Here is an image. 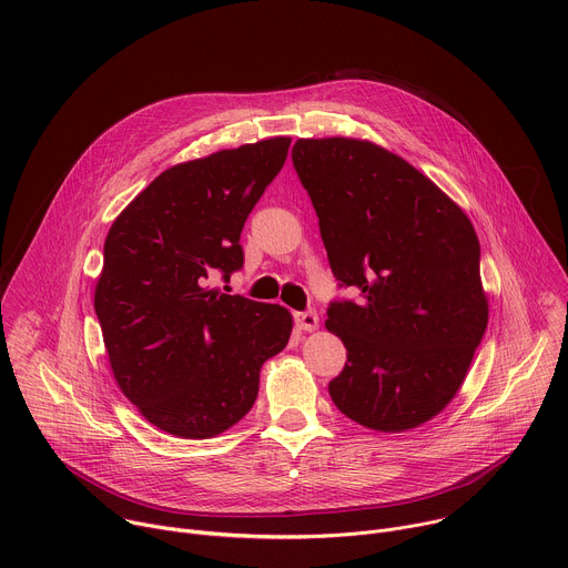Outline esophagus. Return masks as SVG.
Returning a JSON list of instances; mask_svg holds the SVG:
<instances>
[{"label": "esophagus", "instance_id": "obj_1", "mask_svg": "<svg viewBox=\"0 0 568 568\" xmlns=\"http://www.w3.org/2000/svg\"><path fill=\"white\" fill-rule=\"evenodd\" d=\"M294 321H296V326H298L301 331H307V333H312V331L318 328V314H316L314 310L296 312V314H294Z\"/></svg>", "mask_w": 568, "mask_h": 568}]
</instances>
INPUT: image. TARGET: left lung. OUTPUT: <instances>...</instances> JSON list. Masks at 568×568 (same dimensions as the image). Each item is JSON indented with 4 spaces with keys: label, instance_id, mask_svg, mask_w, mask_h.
Masks as SVG:
<instances>
[{
    "label": "left lung",
    "instance_id": "left-lung-1",
    "mask_svg": "<svg viewBox=\"0 0 568 568\" xmlns=\"http://www.w3.org/2000/svg\"><path fill=\"white\" fill-rule=\"evenodd\" d=\"M294 171L339 287L326 328L348 359L328 384L337 409L377 432L440 414L488 328L480 247L467 215L402 156L359 139H298Z\"/></svg>",
    "mask_w": 568,
    "mask_h": 568
}]
</instances>
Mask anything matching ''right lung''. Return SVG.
Segmentation results:
<instances>
[{
	"label": "right lung",
	"mask_w": 568,
	"mask_h": 568,
	"mask_svg": "<svg viewBox=\"0 0 568 568\" xmlns=\"http://www.w3.org/2000/svg\"><path fill=\"white\" fill-rule=\"evenodd\" d=\"M290 139L220 150L161 173L114 220L94 310L114 377L161 432L213 438L256 402L292 333L272 303L209 287L245 263L240 233L281 173Z\"/></svg>",
	"instance_id": "1"
}]
</instances>
